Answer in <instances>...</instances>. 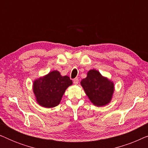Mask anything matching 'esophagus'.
I'll return each instance as SVG.
<instances>
[{
    "label": "esophagus",
    "mask_w": 148,
    "mask_h": 148,
    "mask_svg": "<svg viewBox=\"0 0 148 148\" xmlns=\"http://www.w3.org/2000/svg\"><path fill=\"white\" fill-rule=\"evenodd\" d=\"M73 83L75 84H78V83H79V79L78 78H75L74 79H73Z\"/></svg>",
    "instance_id": "1"
}]
</instances>
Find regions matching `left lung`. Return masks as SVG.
I'll return each instance as SVG.
<instances>
[{
    "label": "left lung",
    "mask_w": 148,
    "mask_h": 148,
    "mask_svg": "<svg viewBox=\"0 0 148 148\" xmlns=\"http://www.w3.org/2000/svg\"><path fill=\"white\" fill-rule=\"evenodd\" d=\"M81 86L95 106H106L112 100L114 91V83L96 69L89 71L86 77L81 82Z\"/></svg>",
    "instance_id": "8db88e82"
}]
</instances>
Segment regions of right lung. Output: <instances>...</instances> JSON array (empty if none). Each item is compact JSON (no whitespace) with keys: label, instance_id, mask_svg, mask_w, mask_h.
<instances>
[{"label":"right lung","instance_id":"obj_1","mask_svg":"<svg viewBox=\"0 0 148 148\" xmlns=\"http://www.w3.org/2000/svg\"><path fill=\"white\" fill-rule=\"evenodd\" d=\"M72 84L69 77L62 76L58 71H52L34 80L33 92L36 102L44 108L58 106L66 88Z\"/></svg>","mask_w":148,"mask_h":148}]
</instances>
